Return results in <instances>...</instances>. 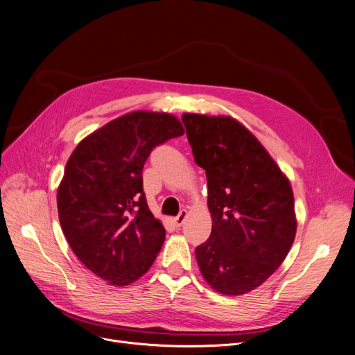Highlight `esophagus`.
<instances>
[{"label": "esophagus", "mask_w": 355, "mask_h": 355, "mask_svg": "<svg viewBox=\"0 0 355 355\" xmlns=\"http://www.w3.org/2000/svg\"><path fill=\"white\" fill-rule=\"evenodd\" d=\"M188 218V211L187 209H182L180 212H179V215L175 218V224L178 225V227H180L183 223H184V219Z\"/></svg>", "instance_id": "obj_1"}]
</instances>
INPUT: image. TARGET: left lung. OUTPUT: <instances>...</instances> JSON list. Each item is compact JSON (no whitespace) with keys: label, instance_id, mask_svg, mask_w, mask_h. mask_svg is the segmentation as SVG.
I'll list each match as a JSON object with an SVG mask.
<instances>
[{"label":"left lung","instance_id":"obj_1","mask_svg":"<svg viewBox=\"0 0 355 355\" xmlns=\"http://www.w3.org/2000/svg\"><path fill=\"white\" fill-rule=\"evenodd\" d=\"M188 141L208 179L211 237L195 254L215 292L257 289L295 241V199L288 179L248 128L228 115L184 112Z\"/></svg>","mask_w":355,"mask_h":355}]
</instances>
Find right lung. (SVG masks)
Instances as JSON below:
<instances>
[{
	"instance_id": "right-lung-1",
	"label": "right lung",
	"mask_w": 355,
	"mask_h": 355,
	"mask_svg": "<svg viewBox=\"0 0 355 355\" xmlns=\"http://www.w3.org/2000/svg\"><path fill=\"white\" fill-rule=\"evenodd\" d=\"M184 132L167 112L131 111L83 139L58 188L64 237L88 270L111 286L148 272L164 241V227L148 209L143 167L156 146Z\"/></svg>"
}]
</instances>
